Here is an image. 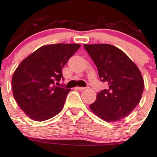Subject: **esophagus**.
I'll list each match as a JSON object with an SVG mask.
<instances>
[{
    "label": "esophagus",
    "instance_id": "obj_1",
    "mask_svg": "<svg viewBox=\"0 0 157 157\" xmlns=\"http://www.w3.org/2000/svg\"><path fill=\"white\" fill-rule=\"evenodd\" d=\"M77 90H80V91H83V90H86V88H85V87H77Z\"/></svg>",
    "mask_w": 157,
    "mask_h": 157
}]
</instances>
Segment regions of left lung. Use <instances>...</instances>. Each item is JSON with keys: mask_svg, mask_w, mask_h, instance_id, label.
I'll return each instance as SVG.
<instances>
[{"mask_svg": "<svg viewBox=\"0 0 157 157\" xmlns=\"http://www.w3.org/2000/svg\"><path fill=\"white\" fill-rule=\"evenodd\" d=\"M98 69L99 77L108 84L96 95L90 108L107 122H116L136 108L142 98L144 80L127 54L110 44H84Z\"/></svg>", "mask_w": 157, "mask_h": 157, "instance_id": "1", "label": "left lung"}]
</instances>
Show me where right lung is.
Here are the masks:
<instances>
[{
  "label": "right lung",
  "mask_w": 157,
  "mask_h": 157,
  "mask_svg": "<svg viewBox=\"0 0 157 157\" xmlns=\"http://www.w3.org/2000/svg\"><path fill=\"white\" fill-rule=\"evenodd\" d=\"M77 44H57L40 47L25 57L12 76V91L20 108L29 118L44 121L62 110L70 89L54 86L62 67L80 48Z\"/></svg>",
  "instance_id": "obj_1"
}]
</instances>
